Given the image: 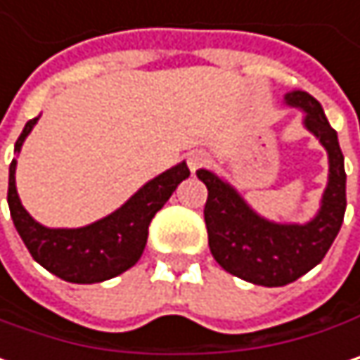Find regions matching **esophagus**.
Segmentation results:
<instances>
[{
  "label": "esophagus",
  "mask_w": 360,
  "mask_h": 360,
  "mask_svg": "<svg viewBox=\"0 0 360 360\" xmlns=\"http://www.w3.org/2000/svg\"><path fill=\"white\" fill-rule=\"evenodd\" d=\"M186 161H188L191 172H197V169H201V167H205L209 163V155L205 151H191Z\"/></svg>",
  "instance_id": "esophagus-1"
}]
</instances>
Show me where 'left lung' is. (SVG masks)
Returning <instances> with one entry per match:
<instances>
[{"label":"left lung","mask_w":360,"mask_h":360,"mask_svg":"<svg viewBox=\"0 0 360 360\" xmlns=\"http://www.w3.org/2000/svg\"><path fill=\"white\" fill-rule=\"evenodd\" d=\"M286 105L304 112V128L326 147L328 186L317 215L307 224H276L248 207L238 191L209 169L197 176L207 186L205 224L213 259L232 276L257 286H286L311 271L336 240L346 211V172L336 130L321 103L304 91L284 95Z\"/></svg>","instance_id":"1"}]
</instances>
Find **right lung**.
I'll list each match as a JSON object with an SVG mask.
<instances>
[{"label": "right lung", "instance_id": "right-lung-1", "mask_svg": "<svg viewBox=\"0 0 360 360\" xmlns=\"http://www.w3.org/2000/svg\"><path fill=\"white\" fill-rule=\"evenodd\" d=\"M37 120L26 122L14 153H20L24 139ZM188 176L191 169L182 161L149 180L120 209L95 224L84 228H45L30 217L20 202L16 191V159H12L8 205L22 243L39 265L72 284H97L124 274L141 259L151 219Z\"/></svg>", "mask_w": 360, "mask_h": 360}]
</instances>
